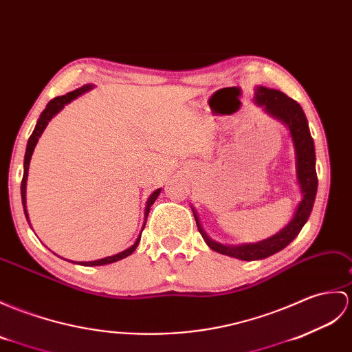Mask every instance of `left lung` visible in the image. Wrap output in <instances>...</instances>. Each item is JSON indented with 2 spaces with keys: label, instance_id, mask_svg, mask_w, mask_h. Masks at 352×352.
Returning a JSON list of instances; mask_svg holds the SVG:
<instances>
[{
  "label": "left lung",
  "instance_id": "obj_1",
  "mask_svg": "<svg viewBox=\"0 0 352 352\" xmlns=\"http://www.w3.org/2000/svg\"><path fill=\"white\" fill-rule=\"evenodd\" d=\"M255 100L258 104L264 106L265 111L274 118L280 120L288 126L294 146H296V168H297V182L300 184V192L303 195L298 207L296 210L291 222L283 228L282 231L270 236L267 240L252 244H241V246H225L217 241H213L204 232L199 223V219L193 210V216L198 225V230L206 240L208 246L222 255L234 256L243 261H256L264 259L274 255L279 250L285 249L288 244L300 234L301 228L305 226L307 219L312 213L316 189H318V177L315 168V145L314 139L310 136L309 124L301 106L288 97L279 89H272L265 87H256Z\"/></svg>",
  "mask_w": 352,
  "mask_h": 352
}]
</instances>
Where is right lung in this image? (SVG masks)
Wrapping results in <instances>:
<instances>
[{"label": "right lung", "instance_id": "1", "mask_svg": "<svg viewBox=\"0 0 352 352\" xmlns=\"http://www.w3.org/2000/svg\"><path fill=\"white\" fill-rule=\"evenodd\" d=\"M93 85H84L80 87L78 89H75V91H70L65 96H58L55 97V99H52L51 102H49L46 104L45 111L40 113V118L37 121V124L34 127V130H32V133L28 139V144H27V151H25V159H23V177H22V183H21V195H22V206H23V213H25V217L28 220V211H27V178H28V168H30V160H31V156H32V151H34V146L38 141V138L42 136L43 130L46 129L47 122L52 120V117L55 116V113H58L63 108L64 104L70 103L73 99H76L78 96L84 94L85 91H88V89H91ZM160 190L162 189H157L156 192H153L150 195L148 201H146V207H145V220H144V225H142V231L145 228V222H146V217H148V213H150V207L154 204V201L157 199V196L160 195ZM30 223V220H28ZM142 234V232H141ZM141 234H139V236L136 239L133 246H130L129 249L122 250L120 253H117V255H112V256H106L103 259H97V261H89V263H79V265H85V267H94V265H104V264H111V263H117V261L122 259V258H127L129 255H132V253L135 252V249L138 248L139 244V240H141Z\"/></svg>", "mask_w": 352, "mask_h": 352}]
</instances>
